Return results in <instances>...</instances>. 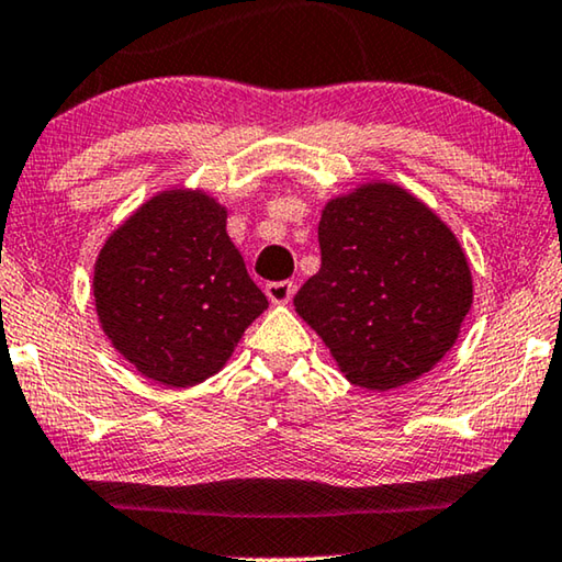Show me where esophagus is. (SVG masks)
Segmentation results:
<instances>
[{
	"instance_id": "34e87169",
	"label": "esophagus",
	"mask_w": 562,
	"mask_h": 562,
	"mask_svg": "<svg viewBox=\"0 0 562 562\" xmlns=\"http://www.w3.org/2000/svg\"><path fill=\"white\" fill-rule=\"evenodd\" d=\"M265 292H267V297H270V303L284 305V303H290L292 295H295V282H292V280L267 282L265 284Z\"/></svg>"
}]
</instances>
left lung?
I'll use <instances>...</instances> for the list:
<instances>
[{
    "label": "left lung",
    "mask_w": 562,
    "mask_h": 562,
    "mask_svg": "<svg viewBox=\"0 0 562 562\" xmlns=\"http://www.w3.org/2000/svg\"><path fill=\"white\" fill-rule=\"evenodd\" d=\"M317 241L321 270L295 310L346 379L389 391L431 371L472 305V274L447 224L404 189L371 183L325 206Z\"/></svg>",
    "instance_id": "8db88e82"
}]
</instances>
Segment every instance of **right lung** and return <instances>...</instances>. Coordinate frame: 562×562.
I'll list each match as a JSON object with an SVG mask.
<instances>
[{"instance_id":"1","label":"right lung","mask_w":562,"mask_h":562,"mask_svg":"<svg viewBox=\"0 0 562 562\" xmlns=\"http://www.w3.org/2000/svg\"><path fill=\"white\" fill-rule=\"evenodd\" d=\"M93 292L115 350L176 389L220 371L267 307L227 237V212L199 191L140 206L105 241Z\"/></svg>"}]
</instances>
